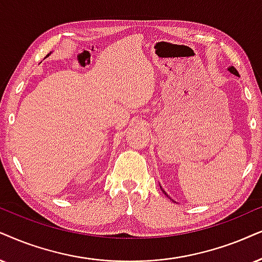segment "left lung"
Masks as SVG:
<instances>
[{
	"label": "left lung",
	"mask_w": 262,
	"mask_h": 262,
	"mask_svg": "<svg viewBox=\"0 0 262 262\" xmlns=\"http://www.w3.org/2000/svg\"><path fill=\"white\" fill-rule=\"evenodd\" d=\"M228 71H230V72H232L233 75H236V76H239V74H238V71L236 70V69L233 68V66H231V68H228ZM162 191H163V193H164V194H167V193H165V191H164V190H162ZM167 196H168V194H167ZM173 202H174V201H173Z\"/></svg>",
	"instance_id": "1"
}]
</instances>
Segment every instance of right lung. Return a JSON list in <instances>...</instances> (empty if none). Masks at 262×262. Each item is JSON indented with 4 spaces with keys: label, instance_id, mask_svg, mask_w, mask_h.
I'll return each mask as SVG.
<instances>
[{
    "label": "right lung",
    "instance_id": "right-lung-1",
    "mask_svg": "<svg viewBox=\"0 0 262 262\" xmlns=\"http://www.w3.org/2000/svg\"><path fill=\"white\" fill-rule=\"evenodd\" d=\"M48 55H49V54H48ZM48 55H47V57H48Z\"/></svg>",
    "mask_w": 262,
    "mask_h": 262
}]
</instances>
